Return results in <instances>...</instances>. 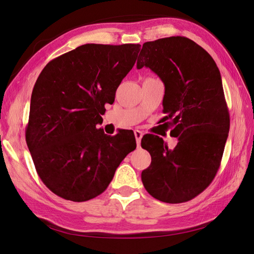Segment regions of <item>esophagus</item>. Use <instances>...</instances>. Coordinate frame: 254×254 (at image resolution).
<instances>
[{
    "label": "esophagus",
    "instance_id": "obj_1",
    "mask_svg": "<svg viewBox=\"0 0 254 254\" xmlns=\"http://www.w3.org/2000/svg\"><path fill=\"white\" fill-rule=\"evenodd\" d=\"M134 135H135V138H136V142H137V146L139 147L141 138H142V135H144V134H142V132L139 131V129H135Z\"/></svg>",
    "mask_w": 254,
    "mask_h": 254
}]
</instances>
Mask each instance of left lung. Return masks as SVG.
Wrapping results in <instances>:
<instances>
[{
	"mask_svg": "<svg viewBox=\"0 0 254 254\" xmlns=\"http://www.w3.org/2000/svg\"><path fill=\"white\" fill-rule=\"evenodd\" d=\"M138 69L150 68L163 81L162 122L178 138L173 150L159 136L141 139L151 164L141 173L147 192L164 203L188 201L211 184L229 136L230 115L220 70L211 56L184 36L142 45Z\"/></svg>",
	"mask_w": 254,
	"mask_h": 254,
	"instance_id": "1",
	"label": "left lung"
}]
</instances>
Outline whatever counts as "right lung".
Returning a JSON list of instances; mask_svg holds the SVG:
<instances>
[{
    "label": "right lung",
    "instance_id": "obj_1",
    "mask_svg": "<svg viewBox=\"0 0 254 254\" xmlns=\"http://www.w3.org/2000/svg\"><path fill=\"white\" fill-rule=\"evenodd\" d=\"M139 44H86L50 61L31 96L25 140L38 176L64 199L86 201L106 190L117 167L135 150L96 128L132 69ZM134 135V134H133Z\"/></svg>",
    "mask_w": 254,
    "mask_h": 254
}]
</instances>
